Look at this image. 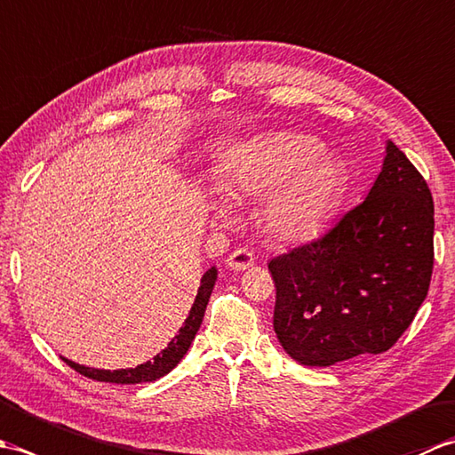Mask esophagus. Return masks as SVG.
<instances>
[{
    "label": "esophagus",
    "instance_id": "esophagus-1",
    "mask_svg": "<svg viewBox=\"0 0 455 455\" xmlns=\"http://www.w3.org/2000/svg\"><path fill=\"white\" fill-rule=\"evenodd\" d=\"M227 266L230 269H236V272H243V269H248L250 266H254L252 250L236 248L235 252H230V256L227 258Z\"/></svg>",
    "mask_w": 455,
    "mask_h": 455
}]
</instances>
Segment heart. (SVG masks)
Returning a JSON list of instances; mask_svg holds the SVG:
<instances>
[{
  "label": "heart",
  "instance_id": "obj_1",
  "mask_svg": "<svg viewBox=\"0 0 455 455\" xmlns=\"http://www.w3.org/2000/svg\"><path fill=\"white\" fill-rule=\"evenodd\" d=\"M324 144L299 132H266L236 152L230 183L250 197H267L266 225L274 236L299 243L321 233L346 189L344 164ZM227 215V207H219Z\"/></svg>",
  "mask_w": 455,
  "mask_h": 455
}]
</instances>
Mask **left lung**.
I'll return each mask as SVG.
<instances>
[{"mask_svg":"<svg viewBox=\"0 0 455 455\" xmlns=\"http://www.w3.org/2000/svg\"><path fill=\"white\" fill-rule=\"evenodd\" d=\"M367 197L313 243L269 259L274 331L303 365L383 354L427 299L434 266L428 183L387 140Z\"/></svg>","mask_w":455,"mask_h":455,"instance_id":"left-lung-1","label":"left lung"}]
</instances>
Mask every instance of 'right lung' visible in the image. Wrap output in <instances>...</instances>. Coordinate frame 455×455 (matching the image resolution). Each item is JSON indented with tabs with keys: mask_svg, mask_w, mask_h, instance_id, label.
<instances>
[{
	"mask_svg": "<svg viewBox=\"0 0 455 455\" xmlns=\"http://www.w3.org/2000/svg\"><path fill=\"white\" fill-rule=\"evenodd\" d=\"M217 282V267L212 266L209 267L205 275L201 277V285L197 289L196 301L191 305V311L186 318V323L180 328V332L176 334V338L164 347V350L154 355V360L140 363L137 367H129V370H93V367H85L80 363H74L70 360L64 362L76 370L78 373L90 377V379L95 381H108V383H119V385H134V383H147V381H156L160 377H164L166 373H170L173 367H176L181 357L188 354L189 346L196 338L199 326L203 323V315H205V308L209 303V297L212 293V287H215Z\"/></svg>",
	"mask_w": 455,
	"mask_h": 455,
	"instance_id": "obj_1",
	"label": "right lung"
}]
</instances>
